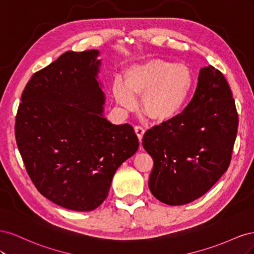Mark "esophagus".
<instances>
[{"instance_id":"esophagus-1","label":"esophagus","mask_w":254,"mask_h":254,"mask_svg":"<svg viewBox=\"0 0 254 254\" xmlns=\"http://www.w3.org/2000/svg\"><path fill=\"white\" fill-rule=\"evenodd\" d=\"M134 132H135V134L137 136V139H139V141L141 143L143 136H144V133H145V130L142 127H140V126H135L134 127Z\"/></svg>"}]
</instances>
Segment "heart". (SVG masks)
I'll return each mask as SVG.
<instances>
[{"mask_svg": "<svg viewBox=\"0 0 254 254\" xmlns=\"http://www.w3.org/2000/svg\"><path fill=\"white\" fill-rule=\"evenodd\" d=\"M125 83L115 79L112 93L126 110L135 107L155 124L163 125L178 119L187 109L195 87V75L186 64L162 59H150L129 66L124 73Z\"/></svg>", "mask_w": 254, "mask_h": 254, "instance_id": "obj_1", "label": "heart"}]
</instances>
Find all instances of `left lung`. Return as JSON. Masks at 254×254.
I'll use <instances>...</instances> for the list:
<instances>
[{"label": "left lung", "mask_w": 254, "mask_h": 254, "mask_svg": "<svg viewBox=\"0 0 254 254\" xmlns=\"http://www.w3.org/2000/svg\"><path fill=\"white\" fill-rule=\"evenodd\" d=\"M238 115L229 84L209 65L180 117L146 131L143 147L153 160L148 187L161 202L187 204L204 195L228 170Z\"/></svg>", "instance_id": "1"}]
</instances>
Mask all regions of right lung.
Instances as JSON below:
<instances>
[{"label": "right lung", "instance_id": "right-lung-1", "mask_svg": "<svg viewBox=\"0 0 254 254\" xmlns=\"http://www.w3.org/2000/svg\"><path fill=\"white\" fill-rule=\"evenodd\" d=\"M99 51H68L35 73L21 96L16 140L37 190L68 210L96 209L114 173L133 156L132 126L104 117Z\"/></svg>", "mask_w": 254, "mask_h": 254}]
</instances>
